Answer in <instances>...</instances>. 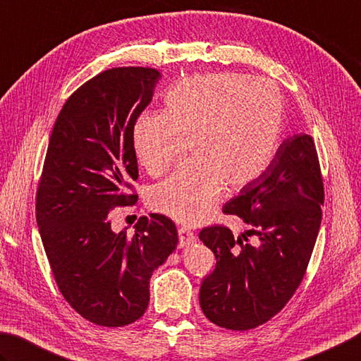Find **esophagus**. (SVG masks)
<instances>
[{
  "label": "esophagus",
  "instance_id": "obj_1",
  "mask_svg": "<svg viewBox=\"0 0 361 361\" xmlns=\"http://www.w3.org/2000/svg\"><path fill=\"white\" fill-rule=\"evenodd\" d=\"M178 233H179V247L180 248L188 247V245H192L196 240V235L193 231L185 228V226H180L178 229Z\"/></svg>",
  "mask_w": 361,
  "mask_h": 361
}]
</instances>
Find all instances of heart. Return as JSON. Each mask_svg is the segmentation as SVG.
<instances>
[{"label": "heart", "instance_id": "obj_1", "mask_svg": "<svg viewBox=\"0 0 361 361\" xmlns=\"http://www.w3.org/2000/svg\"><path fill=\"white\" fill-rule=\"evenodd\" d=\"M286 105L269 80L202 73L165 92L161 113H142L132 146L145 171L159 178L185 152L193 157L149 193V206L176 221L206 220L221 196L267 171L281 146Z\"/></svg>", "mask_w": 361, "mask_h": 361}]
</instances>
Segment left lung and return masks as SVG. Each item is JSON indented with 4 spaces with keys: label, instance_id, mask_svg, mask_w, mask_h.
<instances>
[{
    "label": "left lung",
    "instance_id": "left-lung-1",
    "mask_svg": "<svg viewBox=\"0 0 361 361\" xmlns=\"http://www.w3.org/2000/svg\"><path fill=\"white\" fill-rule=\"evenodd\" d=\"M322 206L314 140L303 133L284 140L267 171L223 207V214L248 224L247 234L234 239L223 224L201 229L200 239L216 259L200 289L201 310L210 322L245 331L286 307L307 274ZM248 235H257L255 244Z\"/></svg>",
    "mask_w": 361,
    "mask_h": 361
}]
</instances>
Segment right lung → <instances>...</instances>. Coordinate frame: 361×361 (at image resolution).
<instances>
[{"label":"right lung","instance_id":"obj_1","mask_svg":"<svg viewBox=\"0 0 361 361\" xmlns=\"http://www.w3.org/2000/svg\"><path fill=\"white\" fill-rule=\"evenodd\" d=\"M160 72L113 67L81 85L54 122L36 193V220L61 294L81 317L124 327L145 314L149 280L178 245L161 214L135 234L113 233L110 212L133 206L138 179L135 121L151 104Z\"/></svg>","mask_w":361,"mask_h":361}]
</instances>
